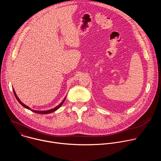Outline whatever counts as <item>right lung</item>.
Instances as JSON below:
<instances>
[{"mask_svg":"<svg viewBox=\"0 0 161 161\" xmlns=\"http://www.w3.org/2000/svg\"><path fill=\"white\" fill-rule=\"evenodd\" d=\"M13 92H14V96H15V97H16V99L18 100V101L19 103V104H21L23 106H24V108H27V109H30V110H31L32 111H33V112H34V113H39V114H48V113H52V112H54L55 111H56V110H57L62 105V104L64 103V101H65V97L64 98V99L62 101V102L58 105V106H57V107H55V108H53V109H50V110H47V111H36V110H33V109H31L29 106H26L25 104H24V103H21V101H20V100L18 99V97H17V96H16V93H15V92H14V90H13Z\"/></svg>","mask_w":161,"mask_h":161,"instance_id":"obj_1","label":"right lung"}]
</instances>
